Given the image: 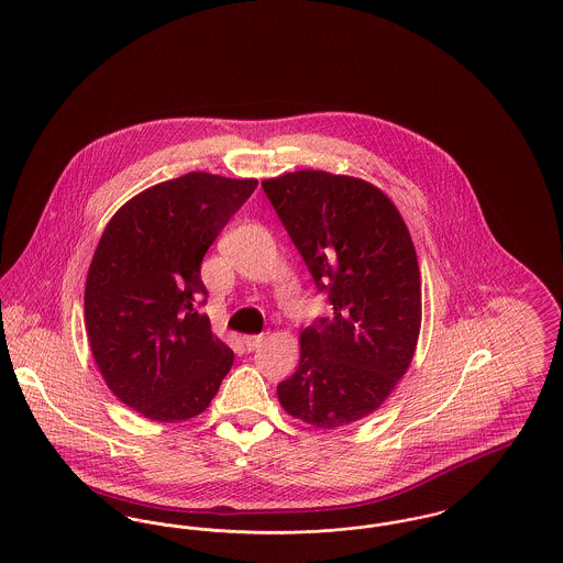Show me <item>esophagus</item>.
<instances>
[{
  "mask_svg": "<svg viewBox=\"0 0 563 563\" xmlns=\"http://www.w3.org/2000/svg\"><path fill=\"white\" fill-rule=\"evenodd\" d=\"M264 342H266V333H257V335H246L244 338L246 350H257Z\"/></svg>",
  "mask_w": 563,
  "mask_h": 563,
  "instance_id": "esophagus-1",
  "label": "esophagus"
}]
</instances>
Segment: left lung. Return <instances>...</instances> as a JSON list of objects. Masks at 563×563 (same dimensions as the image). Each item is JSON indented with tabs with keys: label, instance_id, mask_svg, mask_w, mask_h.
Returning a JSON list of instances; mask_svg holds the SVG:
<instances>
[{
	"label": "left lung",
	"instance_id": "left-lung-1",
	"mask_svg": "<svg viewBox=\"0 0 563 563\" xmlns=\"http://www.w3.org/2000/svg\"><path fill=\"white\" fill-rule=\"evenodd\" d=\"M331 314L299 335L278 401L317 429L356 422L386 401L418 344L422 287L401 213L372 184L324 170L262 181Z\"/></svg>",
	"mask_w": 563,
	"mask_h": 563
}]
</instances>
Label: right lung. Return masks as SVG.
<instances>
[{
  "instance_id": "obj_1",
  "label": "right lung",
  "mask_w": 563,
  "mask_h": 563,
  "mask_svg": "<svg viewBox=\"0 0 563 563\" xmlns=\"http://www.w3.org/2000/svg\"><path fill=\"white\" fill-rule=\"evenodd\" d=\"M257 179L188 173L131 198L92 255L84 319L109 390L156 422L202 413L234 352L200 312V264Z\"/></svg>"
}]
</instances>
